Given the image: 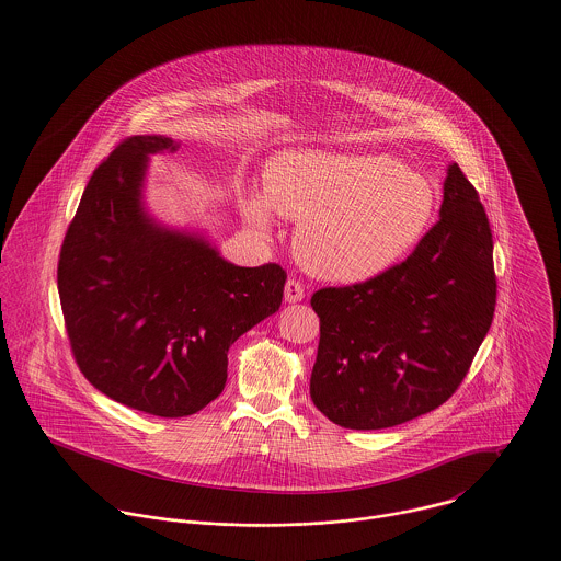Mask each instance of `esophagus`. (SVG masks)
<instances>
[{
    "label": "esophagus",
    "instance_id": "esophagus-1",
    "mask_svg": "<svg viewBox=\"0 0 561 561\" xmlns=\"http://www.w3.org/2000/svg\"><path fill=\"white\" fill-rule=\"evenodd\" d=\"M284 296H286V302H300L302 298H305V288H302V284L298 282V279H288L286 282V290H284Z\"/></svg>",
    "mask_w": 561,
    "mask_h": 561
}]
</instances>
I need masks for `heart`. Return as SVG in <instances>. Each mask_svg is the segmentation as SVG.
I'll list each match as a JSON object with an SVG mask.
<instances>
[{
  "mask_svg": "<svg viewBox=\"0 0 561 561\" xmlns=\"http://www.w3.org/2000/svg\"><path fill=\"white\" fill-rule=\"evenodd\" d=\"M437 195L427 176L378 153L284 151L268 163L265 195L248 193L261 231L273 213L298 222V261L325 282L359 286L401 265L427 236Z\"/></svg>",
  "mask_w": 561,
  "mask_h": 561,
  "instance_id": "1",
  "label": "heart"
}]
</instances>
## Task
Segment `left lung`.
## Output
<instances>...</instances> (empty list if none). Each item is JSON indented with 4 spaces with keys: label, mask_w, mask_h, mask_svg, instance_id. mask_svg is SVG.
<instances>
[{
    "label": "left lung",
    "mask_w": 561,
    "mask_h": 561,
    "mask_svg": "<svg viewBox=\"0 0 561 561\" xmlns=\"http://www.w3.org/2000/svg\"><path fill=\"white\" fill-rule=\"evenodd\" d=\"M494 305L490 222L478 191L450 163L439 220L401 265L368 284L313 294L320 347L311 400L332 423L357 431L427 414L469 373Z\"/></svg>",
    "instance_id": "left-lung-1"
}]
</instances>
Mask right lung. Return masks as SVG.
<instances>
[{
  "mask_svg": "<svg viewBox=\"0 0 561 561\" xmlns=\"http://www.w3.org/2000/svg\"><path fill=\"white\" fill-rule=\"evenodd\" d=\"M179 147L161 134L119 142L83 191L58 261L81 373L111 400L163 419L222 393L229 347L279 309L286 284L279 265L238 267L204 233L145 208L149 158Z\"/></svg>",
  "mask_w": 561,
  "mask_h": 561,
  "instance_id": "obj_1",
  "label": "right lung"
}]
</instances>
